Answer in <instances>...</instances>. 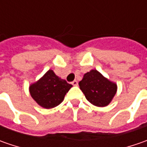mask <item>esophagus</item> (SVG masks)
<instances>
[{
    "label": "esophagus",
    "mask_w": 147,
    "mask_h": 147,
    "mask_svg": "<svg viewBox=\"0 0 147 147\" xmlns=\"http://www.w3.org/2000/svg\"><path fill=\"white\" fill-rule=\"evenodd\" d=\"M71 83H72V85H74V86H77V85H78V81L74 80V81H73Z\"/></svg>",
    "instance_id": "esophagus-1"
}]
</instances>
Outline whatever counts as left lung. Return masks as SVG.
<instances>
[{"label":"left lung","instance_id":"obj_1","mask_svg":"<svg viewBox=\"0 0 147 147\" xmlns=\"http://www.w3.org/2000/svg\"><path fill=\"white\" fill-rule=\"evenodd\" d=\"M86 99L98 107L107 106L117 92V84L104 77L96 69L86 73L78 82Z\"/></svg>","mask_w":147,"mask_h":147}]
</instances>
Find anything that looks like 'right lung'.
Wrapping results in <instances>:
<instances>
[{
    "instance_id": "right-lung-1",
    "label": "right lung",
    "mask_w": 147,
    "mask_h": 147,
    "mask_svg": "<svg viewBox=\"0 0 147 147\" xmlns=\"http://www.w3.org/2000/svg\"><path fill=\"white\" fill-rule=\"evenodd\" d=\"M73 86L49 69L40 79L29 86L32 99L44 109H51L59 105Z\"/></svg>"
}]
</instances>
